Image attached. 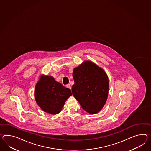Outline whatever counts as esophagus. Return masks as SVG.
<instances>
[{"mask_svg":"<svg viewBox=\"0 0 151 151\" xmlns=\"http://www.w3.org/2000/svg\"><path fill=\"white\" fill-rule=\"evenodd\" d=\"M66 87L67 88H68L71 89V85H70V84H68V85H66Z\"/></svg>","mask_w":151,"mask_h":151,"instance_id":"esophagus-1","label":"esophagus"}]
</instances>
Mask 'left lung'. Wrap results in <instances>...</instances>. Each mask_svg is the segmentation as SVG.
<instances>
[{"label":"left lung","instance_id":"obj_1","mask_svg":"<svg viewBox=\"0 0 151 151\" xmlns=\"http://www.w3.org/2000/svg\"><path fill=\"white\" fill-rule=\"evenodd\" d=\"M73 95L82 108L90 114L103 109L109 93V78L105 71L91 61L87 60L74 68Z\"/></svg>","mask_w":151,"mask_h":151}]
</instances>
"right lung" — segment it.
Returning <instances> with one entry per match:
<instances>
[{"mask_svg":"<svg viewBox=\"0 0 151 151\" xmlns=\"http://www.w3.org/2000/svg\"><path fill=\"white\" fill-rule=\"evenodd\" d=\"M72 95L70 89L55 81L51 76L42 75L35 86L34 96L37 104L45 112L59 113L67 99Z\"/></svg>","mask_w":151,"mask_h":151,"instance_id":"add662e5","label":"right lung"}]
</instances>
